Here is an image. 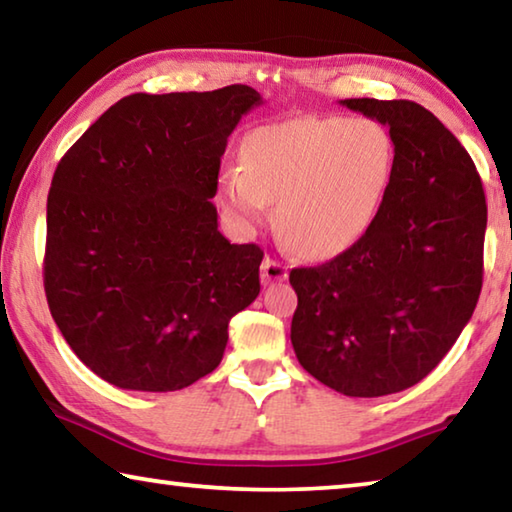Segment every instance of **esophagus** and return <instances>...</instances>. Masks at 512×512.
<instances>
[{
  "label": "esophagus",
  "mask_w": 512,
  "mask_h": 512,
  "mask_svg": "<svg viewBox=\"0 0 512 512\" xmlns=\"http://www.w3.org/2000/svg\"><path fill=\"white\" fill-rule=\"evenodd\" d=\"M287 266L282 262H277L273 257H266L262 262V284H273V282H282L287 280Z\"/></svg>",
  "instance_id": "obj_1"
}]
</instances>
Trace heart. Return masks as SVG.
<instances>
[{
	"instance_id": "heart-1",
	"label": "heart",
	"mask_w": 512,
	"mask_h": 512,
	"mask_svg": "<svg viewBox=\"0 0 512 512\" xmlns=\"http://www.w3.org/2000/svg\"><path fill=\"white\" fill-rule=\"evenodd\" d=\"M244 164L219 176V201L239 230L271 216L284 244L311 259L345 253L372 228L395 178L388 128L368 117H302L248 133Z\"/></svg>"
}]
</instances>
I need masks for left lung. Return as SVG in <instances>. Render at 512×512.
<instances>
[{
	"instance_id": "1",
	"label": "left lung",
	"mask_w": 512,
	"mask_h": 512,
	"mask_svg": "<svg viewBox=\"0 0 512 512\" xmlns=\"http://www.w3.org/2000/svg\"><path fill=\"white\" fill-rule=\"evenodd\" d=\"M341 106L388 126L395 178L361 241L291 271V343L320 384L381 397L427 377L470 323L488 207L472 158L427 108L404 99Z\"/></svg>"
}]
</instances>
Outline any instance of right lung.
Instances as JSON below:
<instances>
[{
    "label": "right lung",
    "mask_w": 512,
    "mask_h": 512,
    "mask_svg": "<svg viewBox=\"0 0 512 512\" xmlns=\"http://www.w3.org/2000/svg\"><path fill=\"white\" fill-rule=\"evenodd\" d=\"M262 94H131L58 162L47 198L45 293L94 375L167 393L219 366L230 318L259 296L255 244H230L210 201L239 119Z\"/></svg>",
    "instance_id": "1"
}]
</instances>
